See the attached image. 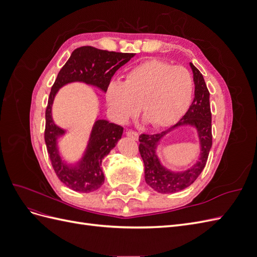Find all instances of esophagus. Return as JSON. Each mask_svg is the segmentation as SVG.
<instances>
[{
  "mask_svg": "<svg viewBox=\"0 0 257 257\" xmlns=\"http://www.w3.org/2000/svg\"><path fill=\"white\" fill-rule=\"evenodd\" d=\"M126 135L131 138H133L134 141H137L138 137H139V134L135 131H126Z\"/></svg>",
  "mask_w": 257,
  "mask_h": 257,
  "instance_id": "34e87169",
  "label": "esophagus"
}]
</instances>
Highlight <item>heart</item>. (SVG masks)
<instances>
[{"mask_svg": "<svg viewBox=\"0 0 257 257\" xmlns=\"http://www.w3.org/2000/svg\"><path fill=\"white\" fill-rule=\"evenodd\" d=\"M193 90V77L188 68L149 60L132 68L123 82L111 81L105 96L118 122L125 123L141 107L151 126L166 127L188 109Z\"/></svg>", "mask_w": 257, "mask_h": 257, "instance_id": "b5f03b06", "label": "heart"}]
</instances>
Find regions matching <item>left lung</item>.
Segmentation results:
<instances>
[{
	"label": "left lung",
	"instance_id": "1",
	"mask_svg": "<svg viewBox=\"0 0 257 257\" xmlns=\"http://www.w3.org/2000/svg\"><path fill=\"white\" fill-rule=\"evenodd\" d=\"M193 71L194 99L182 119L174 126L159 134L139 136V152L145 164V180L147 184L159 193L167 194L181 191L190 186L203 172L208 160L209 151L212 146L211 110H210L209 95L205 79L198 69L190 63ZM182 125L195 126L198 130L201 143V157L196 165L184 172L176 173L165 169L161 164L156 154V147L160 139L168 131Z\"/></svg>",
	"mask_w": 257,
	"mask_h": 257
}]
</instances>
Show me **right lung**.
I'll list each match as a JSON object with an SVG mask.
<instances>
[{"instance_id":"obj_1","label":"right lung","mask_w":257,"mask_h":257,"mask_svg":"<svg viewBox=\"0 0 257 257\" xmlns=\"http://www.w3.org/2000/svg\"><path fill=\"white\" fill-rule=\"evenodd\" d=\"M134 56L135 53L107 51L83 46L72 52L52 85L45 114V143L58 178L73 191L89 193L102 186L105 180L100 167L102 161L121 138L123 127L107 120H96L82 159L75 166L68 165L61 159L58 150L57 139L64 135L65 131L56 125L52 120L51 108L54 96L60 88L75 81L94 85L106 92L114 73Z\"/></svg>"}]
</instances>
